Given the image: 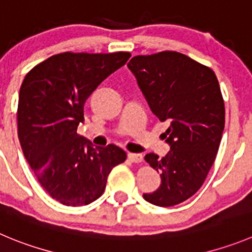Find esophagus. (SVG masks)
I'll use <instances>...</instances> for the list:
<instances>
[{"label":"esophagus","mask_w":252,"mask_h":252,"mask_svg":"<svg viewBox=\"0 0 252 252\" xmlns=\"http://www.w3.org/2000/svg\"><path fill=\"white\" fill-rule=\"evenodd\" d=\"M128 159L131 161V163H142L143 155L142 154H135V153H129Z\"/></svg>","instance_id":"obj_1"}]
</instances>
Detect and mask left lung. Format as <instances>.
<instances>
[{
    "instance_id": "left-lung-1",
    "label": "left lung",
    "mask_w": 252,
    "mask_h": 252,
    "mask_svg": "<svg viewBox=\"0 0 252 252\" xmlns=\"http://www.w3.org/2000/svg\"><path fill=\"white\" fill-rule=\"evenodd\" d=\"M150 109L169 122L164 139L170 150L145 161L160 171L159 189L143 197L157 206H174L204 184L215 161L225 126V105L213 69L179 52L135 56L128 63Z\"/></svg>"
}]
</instances>
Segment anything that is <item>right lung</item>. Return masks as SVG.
Here are the masks:
<instances>
[{
  "label": "right lung",
  "mask_w": 252,
  "mask_h": 252,
  "mask_svg": "<svg viewBox=\"0 0 252 252\" xmlns=\"http://www.w3.org/2000/svg\"><path fill=\"white\" fill-rule=\"evenodd\" d=\"M130 58L129 52L52 56L26 74L17 108L18 139L39 184L67 206L88 205L126 153L114 144L93 147L77 134L88 97Z\"/></svg>",
  "instance_id": "add662e5"
}]
</instances>
